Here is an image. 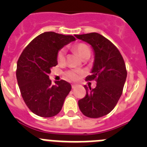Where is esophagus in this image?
<instances>
[{"label":"esophagus","mask_w":147,"mask_h":147,"mask_svg":"<svg viewBox=\"0 0 147 147\" xmlns=\"http://www.w3.org/2000/svg\"><path fill=\"white\" fill-rule=\"evenodd\" d=\"M71 87H72V88H73V89H74V88H76V85H75V84H72V85H71Z\"/></svg>","instance_id":"1"}]
</instances>
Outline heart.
<instances>
[{
    "label": "heart",
    "instance_id": "b5f03b06",
    "mask_svg": "<svg viewBox=\"0 0 147 147\" xmlns=\"http://www.w3.org/2000/svg\"><path fill=\"white\" fill-rule=\"evenodd\" d=\"M73 49L84 59H88L91 54V51H90V47L84 42H79V43L75 44L73 46ZM57 60L59 64H62L65 62V51L64 49H61L59 50L57 54ZM83 74H84V71L79 69L69 70L65 72L66 77L72 81L79 80Z\"/></svg>",
    "mask_w": 147,
    "mask_h": 147
}]
</instances>
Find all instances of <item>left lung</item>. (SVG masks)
Listing matches in <instances>:
<instances>
[{"label":"left lung","instance_id":"obj_1","mask_svg":"<svg viewBox=\"0 0 147 147\" xmlns=\"http://www.w3.org/2000/svg\"><path fill=\"white\" fill-rule=\"evenodd\" d=\"M75 37L90 44L94 50L91 75L85 80L97 82L93 89L85 86L86 95L79 100V107L87 117H102L113 110L121 96L127 74L125 62L116 46L100 34L93 32Z\"/></svg>","mask_w":147,"mask_h":147}]
</instances>
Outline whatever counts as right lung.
Here are the masks:
<instances>
[{
    "label": "right lung",
    "mask_w": 147,
    "mask_h": 147,
    "mask_svg": "<svg viewBox=\"0 0 147 147\" xmlns=\"http://www.w3.org/2000/svg\"><path fill=\"white\" fill-rule=\"evenodd\" d=\"M75 40L71 35L44 32L27 45L18 59L16 76L20 93L28 109L39 116L57 115L71 91L70 83L61 80L52 85L49 74L57 65L59 49Z\"/></svg>",
    "instance_id": "obj_1"
}]
</instances>
